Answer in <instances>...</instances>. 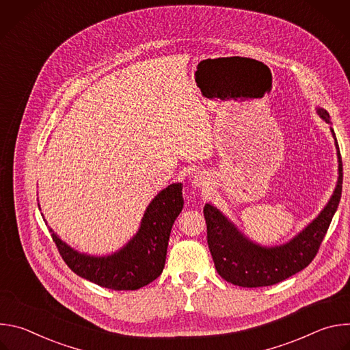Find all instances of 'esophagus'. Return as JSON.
<instances>
[{"label": "esophagus", "mask_w": 350, "mask_h": 350, "mask_svg": "<svg viewBox=\"0 0 350 350\" xmlns=\"http://www.w3.org/2000/svg\"><path fill=\"white\" fill-rule=\"evenodd\" d=\"M206 184H208V177H206L205 174L198 173V174L195 176V178H193V185H195V187L202 188V187H205Z\"/></svg>", "instance_id": "34e87169"}]
</instances>
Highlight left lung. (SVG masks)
I'll return each instance as SVG.
<instances>
[{
  "label": "left lung",
  "instance_id": "8db88e82",
  "mask_svg": "<svg viewBox=\"0 0 350 350\" xmlns=\"http://www.w3.org/2000/svg\"><path fill=\"white\" fill-rule=\"evenodd\" d=\"M317 113L323 120L331 123L329 113L325 109L317 108ZM331 133L338 155V181L334 193L320 215L286 243L277 246L255 243L247 239L217 208L212 204L205 205L208 245L215 267L221 278L245 288L269 286L289 278L312 263L342 195V158L332 127Z\"/></svg>",
  "mask_w": 350,
  "mask_h": 350
}]
</instances>
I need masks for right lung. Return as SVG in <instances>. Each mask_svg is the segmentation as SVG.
Wrapping results in <instances>:
<instances>
[{
	"mask_svg": "<svg viewBox=\"0 0 350 350\" xmlns=\"http://www.w3.org/2000/svg\"><path fill=\"white\" fill-rule=\"evenodd\" d=\"M183 205V184L167 185L148 205L137 234L118 252L108 256L80 254L65 243L51 227L49 232L62 259L77 275L104 288L135 291L162 274L172 227Z\"/></svg>",
	"mask_w": 350,
	"mask_h": 350,
	"instance_id": "obj_1",
	"label": "right lung"
}]
</instances>
